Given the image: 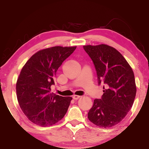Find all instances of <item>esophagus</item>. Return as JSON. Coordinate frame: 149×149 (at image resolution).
<instances>
[{
    "mask_svg": "<svg viewBox=\"0 0 149 149\" xmlns=\"http://www.w3.org/2000/svg\"><path fill=\"white\" fill-rule=\"evenodd\" d=\"M80 97H81V96H78V95H73L72 96L73 99H74V100H78Z\"/></svg>",
    "mask_w": 149,
    "mask_h": 149,
    "instance_id": "34e87169",
    "label": "esophagus"
}]
</instances>
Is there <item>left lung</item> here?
Listing matches in <instances>:
<instances>
[{
    "instance_id": "1",
    "label": "left lung",
    "mask_w": 149,
    "mask_h": 149,
    "mask_svg": "<svg viewBox=\"0 0 149 149\" xmlns=\"http://www.w3.org/2000/svg\"><path fill=\"white\" fill-rule=\"evenodd\" d=\"M84 49L93 61L98 85L104 84L103 96L94 99L88 119L100 127L115 126L134 104L136 94L134 71L121 53L111 46L87 45Z\"/></svg>"
}]
</instances>
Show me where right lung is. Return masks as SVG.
<instances>
[{
    "instance_id": "1",
    "label": "right lung",
    "mask_w": 149,
    "mask_h": 149,
    "mask_svg": "<svg viewBox=\"0 0 149 149\" xmlns=\"http://www.w3.org/2000/svg\"><path fill=\"white\" fill-rule=\"evenodd\" d=\"M77 46H54L31 56L21 70L16 83L17 98L29 120L41 127L57 123L67 112L72 97L51 93L56 73Z\"/></svg>"
}]
</instances>
